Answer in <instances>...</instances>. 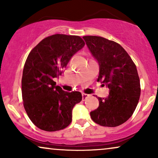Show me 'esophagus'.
Wrapping results in <instances>:
<instances>
[{
    "mask_svg": "<svg viewBox=\"0 0 158 158\" xmlns=\"http://www.w3.org/2000/svg\"><path fill=\"white\" fill-rule=\"evenodd\" d=\"M81 95H82V99H83V100H85L86 98H88V97H89V94H85V93L81 94Z\"/></svg>",
    "mask_w": 158,
    "mask_h": 158,
    "instance_id": "esophagus-1",
    "label": "esophagus"
}]
</instances>
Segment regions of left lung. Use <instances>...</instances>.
I'll return each mask as SVG.
<instances>
[{
  "label": "left lung",
  "instance_id": "obj_1",
  "mask_svg": "<svg viewBox=\"0 0 158 158\" xmlns=\"http://www.w3.org/2000/svg\"><path fill=\"white\" fill-rule=\"evenodd\" d=\"M99 66L97 81L109 88V95L98 97L99 107L90 113L94 122L116 127L126 122L136 109L140 96L137 68L118 43L100 36H83Z\"/></svg>",
  "mask_w": 158,
  "mask_h": 158
}]
</instances>
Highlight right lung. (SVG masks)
Instances as JSON below:
<instances>
[{"mask_svg":"<svg viewBox=\"0 0 158 158\" xmlns=\"http://www.w3.org/2000/svg\"><path fill=\"white\" fill-rule=\"evenodd\" d=\"M84 46L79 36L55 34L40 41L28 55L21 80L23 107L40 129L59 131L71 123L72 110L81 101V94L64 91L53 79Z\"/></svg>","mask_w":158,"mask_h":158,"instance_id":"1","label":"right lung"}]
</instances>
